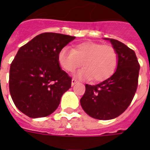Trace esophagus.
Here are the masks:
<instances>
[{"label": "esophagus", "mask_w": 150, "mask_h": 150, "mask_svg": "<svg viewBox=\"0 0 150 150\" xmlns=\"http://www.w3.org/2000/svg\"><path fill=\"white\" fill-rule=\"evenodd\" d=\"M78 82V80L75 79H72V80H71V85L72 86H74V85L75 84V83H77Z\"/></svg>", "instance_id": "34e87169"}]
</instances>
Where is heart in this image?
I'll use <instances>...</instances> for the list:
<instances>
[{
  "label": "heart",
  "mask_w": 150,
  "mask_h": 150,
  "mask_svg": "<svg viewBox=\"0 0 150 150\" xmlns=\"http://www.w3.org/2000/svg\"><path fill=\"white\" fill-rule=\"evenodd\" d=\"M58 62L68 72H73L83 65L79 77L91 79L95 82L107 79L115 71L118 54L111 45H103L86 41L75 46L74 49L63 47L58 53Z\"/></svg>",
  "instance_id": "1"
}]
</instances>
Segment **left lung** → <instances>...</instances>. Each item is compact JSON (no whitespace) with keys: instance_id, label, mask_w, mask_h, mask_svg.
<instances>
[{"instance_id":"obj_1","label":"left lung","mask_w":150,"mask_h":150,"mask_svg":"<svg viewBox=\"0 0 150 150\" xmlns=\"http://www.w3.org/2000/svg\"><path fill=\"white\" fill-rule=\"evenodd\" d=\"M109 40L118 54L117 70L99 84H86L80 100L84 111L99 120L115 118L125 111L134 98L139 81L140 65L135 51L120 41Z\"/></svg>"}]
</instances>
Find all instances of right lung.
Returning <instances> with one entry per match:
<instances>
[{"instance_id": "right-lung-1", "label": "right lung", "mask_w": 150, "mask_h": 150, "mask_svg": "<svg viewBox=\"0 0 150 150\" xmlns=\"http://www.w3.org/2000/svg\"><path fill=\"white\" fill-rule=\"evenodd\" d=\"M75 36L41 33L20 47L11 64L9 90L18 109L29 117L51 114L71 78L60 68L59 51Z\"/></svg>"}]
</instances>
